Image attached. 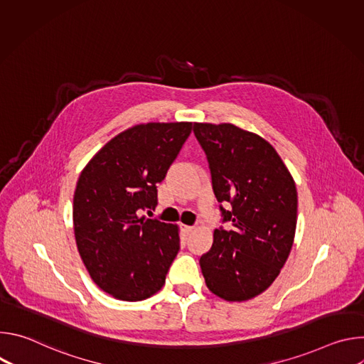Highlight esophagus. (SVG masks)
Masks as SVG:
<instances>
[{"mask_svg": "<svg viewBox=\"0 0 364 364\" xmlns=\"http://www.w3.org/2000/svg\"><path fill=\"white\" fill-rule=\"evenodd\" d=\"M183 230H184L186 235H190V233H193L194 228H193V226H183Z\"/></svg>", "mask_w": 364, "mask_h": 364, "instance_id": "1", "label": "esophagus"}]
</instances>
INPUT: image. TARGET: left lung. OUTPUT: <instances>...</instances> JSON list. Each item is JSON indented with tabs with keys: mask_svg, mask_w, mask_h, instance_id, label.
<instances>
[{
	"mask_svg": "<svg viewBox=\"0 0 364 364\" xmlns=\"http://www.w3.org/2000/svg\"><path fill=\"white\" fill-rule=\"evenodd\" d=\"M222 213L210 250L200 257L205 285L226 301H246L277 279L296 228V187L275 148L232 124H194ZM230 203L228 211L223 204Z\"/></svg>",
	"mask_w": 364,
	"mask_h": 364,
	"instance_id": "left-lung-1",
	"label": "left lung"
}]
</instances>
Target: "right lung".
Here are the masks:
<instances>
[{
  "instance_id": "obj_1",
  "label": "right lung",
  "mask_w": 364,
  "mask_h": 364,
  "mask_svg": "<svg viewBox=\"0 0 364 364\" xmlns=\"http://www.w3.org/2000/svg\"><path fill=\"white\" fill-rule=\"evenodd\" d=\"M191 122L132 127L82 171L73 197L75 236L93 282L122 301L163 288L180 250L177 228L148 219L161 183L191 134Z\"/></svg>"
}]
</instances>
